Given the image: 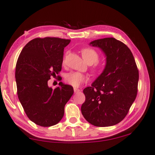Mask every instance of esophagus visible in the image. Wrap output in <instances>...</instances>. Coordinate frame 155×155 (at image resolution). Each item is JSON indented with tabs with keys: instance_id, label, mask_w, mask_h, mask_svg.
I'll return each mask as SVG.
<instances>
[{
	"instance_id": "34e87169",
	"label": "esophagus",
	"mask_w": 155,
	"mask_h": 155,
	"mask_svg": "<svg viewBox=\"0 0 155 155\" xmlns=\"http://www.w3.org/2000/svg\"><path fill=\"white\" fill-rule=\"evenodd\" d=\"M74 91L76 94V93H78L80 91V89H77V88H74Z\"/></svg>"
}]
</instances>
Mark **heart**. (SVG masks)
I'll use <instances>...</instances> for the list:
<instances>
[{
	"label": "heart",
	"instance_id": "obj_1",
	"mask_svg": "<svg viewBox=\"0 0 155 155\" xmlns=\"http://www.w3.org/2000/svg\"><path fill=\"white\" fill-rule=\"evenodd\" d=\"M81 54H82L84 60L88 64L95 63L93 67L94 72H98L102 68V64L97 61L100 59V53L95 49L91 48V47H85L81 49ZM64 61H65V59L64 58L63 62H64ZM86 80V76L78 72H69L65 76L66 82L74 87L80 86Z\"/></svg>",
	"mask_w": 155,
	"mask_h": 155
}]
</instances>
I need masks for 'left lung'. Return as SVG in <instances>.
Listing matches in <instances>:
<instances>
[{"label": "left lung", "instance_id": "obj_1", "mask_svg": "<svg viewBox=\"0 0 155 155\" xmlns=\"http://www.w3.org/2000/svg\"><path fill=\"white\" fill-rule=\"evenodd\" d=\"M106 55L103 72L83 90L81 106L85 119L96 127L112 126L124 119L137 94L139 71L131 50L114 38L92 41Z\"/></svg>", "mask_w": 155, "mask_h": 155}]
</instances>
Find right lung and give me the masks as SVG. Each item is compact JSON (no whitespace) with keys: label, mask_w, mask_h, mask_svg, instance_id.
Listing matches in <instances>:
<instances>
[{"label":"right lung","mask_w":155,"mask_h":155,"mask_svg":"<svg viewBox=\"0 0 155 155\" xmlns=\"http://www.w3.org/2000/svg\"><path fill=\"white\" fill-rule=\"evenodd\" d=\"M70 42L57 37L34 38L25 45L17 61V94L27 117L38 125L50 127L60 122L64 106L74 93L72 86L62 82L54 89L47 84L61 71L64 47ZM58 79L61 81V77Z\"/></svg>","instance_id":"right-lung-1"}]
</instances>
